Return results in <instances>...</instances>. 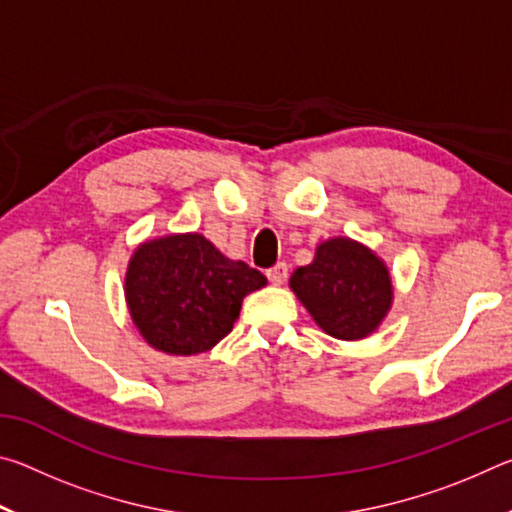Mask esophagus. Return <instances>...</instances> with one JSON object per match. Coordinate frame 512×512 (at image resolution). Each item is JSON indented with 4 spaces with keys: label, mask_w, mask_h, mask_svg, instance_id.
Returning <instances> with one entry per match:
<instances>
[{
    "label": "esophagus",
    "mask_w": 512,
    "mask_h": 512,
    "mask_svg": "<svg viewBox=\"0 0 512 512\" xmlns=\"http://www.w3.org/2000/svg\"><path fill=\"white\" fill-rule=\"evenodd\" d=\"M266 277H268V282H271V284H282L289 277V266L284 262H277L275 266L268 268Z\"/></svg>",
    "instance_id": "34e87169"
}]
</instances>
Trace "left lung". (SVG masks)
Instances as JSON below:
<instances>
[{
	"label": "left lung",
	"instance_id": "8db88e82",
	"mask_svg": "<svg viewBox=\"0 0 512 512\" xmlns=\"http://www.w3.org/2000/svg\"><path fill=\"white\" fill-rule=\"evenodd\" d=\"M291 289L329 336L357 341L375 332L393 300L384 262L350 239H329L291 275Z\"/></svg>",
	"mask_w": 512,
	"mask_h": 512
}]
</instances>
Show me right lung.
Segmentation results:
<instances>
[{"label": "right lung", "mask_w": 512, "mask_h": 512, "mask_svg": "<svg viewBox=\"0 0 512 512\" xmlns=\"http://www.w3.org/2000/svg\"><path fill=\"white\" fill-rule=\"evenodd\" d=\"M266 277L221 255L203 235H171L135 250L126 302L146 343L167 354H198L230 334L241 300Z\"/></svg>", "instance_id": "1"}]
</instances>
